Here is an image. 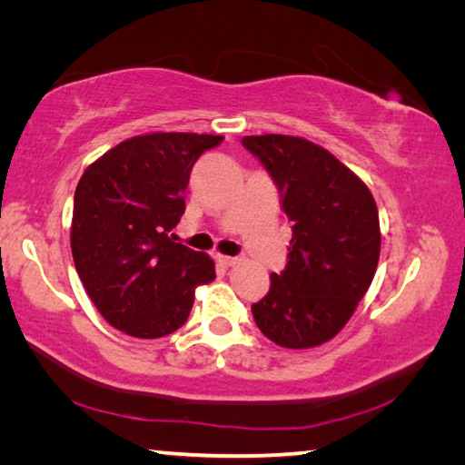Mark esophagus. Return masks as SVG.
<instances>
[{"mask_svg": "<svg viewBox=\"0 0 465 465\" xmlns=\"http://www.w3.org/2000/svg\"><path fill=\"white\" fill-rule=\"evenodd\" d=\"M217 262L222 264L223 269H230V266L238 264V258H233V256H217Z\"/></svg>", "mask_w": 465, "mask_h": 465, "instance_id": "1", "label": "esophagus"}]
</instances>
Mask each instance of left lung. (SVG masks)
Here are the masks:
<instances>
[{"label":"left lung","mask_w":465,"mask_h":465,"mask_svg":"<svg viewBox=\"0 0 465 465\" xmlns=\"http://www.w3.org/2000/svg\"><path fill=\"white\" fill-rule=\"evenodd\" d=\"M279 186L291 222L289 262L271 274V289L252 305L256 326L285 349H313L346 326L380 262V215L355 172L312 141L293 135H248Z\"/></svg>","instance_id":"left-lung-1"}]
</instances>
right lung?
Wrapping results in <instances>:
<instances>
[{"mask_svg": "<svg viewBox=\"0 0 465 465\" xmlns=\"http://www.w3.org/2000/svg\"><path fill=\"white\" fill-rule=\"evenodd\" d=\"M222 135L147 133L85 168L75 188L72 254L92 303L110 326L162 338L184 324L194 289L215 279L213 258L170 238L201 153Z\"/></svg>", "mask_w": 465, "mask_h": 465, "instance_id": "obj_1", "label": "right lung"}]
</instances>
